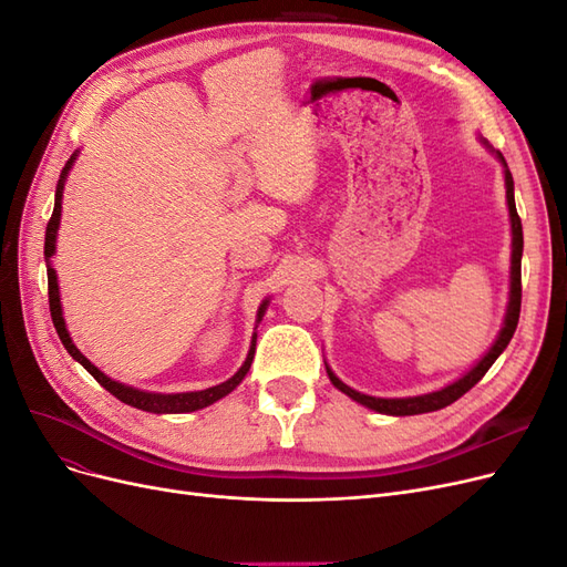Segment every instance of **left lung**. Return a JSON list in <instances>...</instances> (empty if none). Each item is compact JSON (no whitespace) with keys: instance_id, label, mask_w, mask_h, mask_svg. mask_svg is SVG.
I'll list each match as a JSON object with an SVG mask.
<instances>
[{"instance_id":"8db88e82","label":"left lung","mask_w":567,"mask_h":567,"mask_svg":"<svg viewBox=\"0 0 567 567\" xmlns=\"http://www.w3.org/2000/svg\"><path fill=\"white\" fill-rule=\"evenodd\" d=\"M487 144V142H485ZM494 156L499 158V163L504 165V179H506V203H508V217H511V290H508V307H506V319L499 336H496L494 346L485 352V357L480 359V362L468 371L463 373L458 381L450 383L447 388L435 390V392H427V394H416V398H371V394L364 392H357L350 385L342 383L338 375L329 369L326 364V373H329L331 383L340 390L346 392L348 398H352L354 402L364 404L373 411H379V414H388V416H414V414H427V411H437L450 406L452 402H456L461 394H466L483 375L489 371V367L496 362V357H499L506 346L511 342L513 333H516V326H518V317H520V298H523V286H520V260H523V225H520V217L516 210V198H513V177L508 173V165L504 161V156L499 151H494Z\"/></svg>"}]
</instances>
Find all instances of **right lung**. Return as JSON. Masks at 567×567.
<instances>
[{
    "mask_svg": "<svg viewBox=\"0 0 567 567\" xmlns=\"http://www.w3.org/2000/svg\"><path fill=\"white\" fill-rule=\"evenodd\" d=\"M78 158V151L73 153L71 158H68L65 167L61 169V177H59V184H56V198H54V213H51V219L47 225V234H44V260H47V281H49V312H51V321H54L56 326V333L63 342V348L68 350V354H71L75 362H80L84 369H87L99 385H104L113 398H117L120 402H125L134 409H142V411H151V414H186V411H198L203 406H210L215 404L217 400L225 398V394H229L238 383H241L246 379V373L252 364V357H255V340H257V333H252V340H250V350H248V357L244 367L238 369L229 381L219 383V385H213V388H205V390H194V392H169V394H163V392H146V390H136L132 385H125V383H117L113 379H109V375L104 371H99L87 357H84L78 348L75 342L71 340V333H68L65 329V321H63V310H61V296H59V281H56V269L51 267V255L56 252V234H59V225H61V198H63V184H65V177H68V169L73 167ZM269 300H262L260 310H257V319L255 323H260L262 317H265V310H267Z\"/></svg>",
    "mask_w": 567,
    "mask_h": 567,
    "instance_id": "1",
    "label": "right lung"
}]
</instances>
